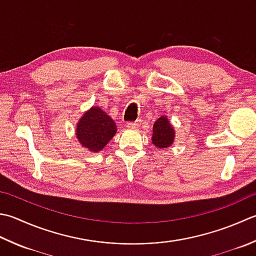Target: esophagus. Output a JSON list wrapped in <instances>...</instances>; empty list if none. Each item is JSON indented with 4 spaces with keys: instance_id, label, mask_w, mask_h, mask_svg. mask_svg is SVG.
Wrapping results in <instances>:
<instances>
[{
    "instance_id": "34e87169",
    "label": "esophagus",
    "mask_w": 256,
    "mask_h": 256,
    "mask_svg": "<svg viewBox=\"0 0 256 256\" xmlns=\"http://www.w3.org/2000/svg\"><path fill=\"white\" fill-rule=\"evenodd\" d=\"M126 126L128 128H138L140 126H141V120H138V121H135V122H128L126 124Z\"/></svg>"
}]
</instances>
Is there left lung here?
I'll use <instances>...</instances> for the list:
<instances>
[{
	"instance_id": "1",
	"label": "left lung",
	"mask_w": 256,
	"mask_h": 256,
	"mask_svg": "<svg viewBox=\"0 0 256 256\" xmlns=\"http://www.w3.org/2000/svg\"><path fill=\"white\" fill-rule=\"evenodd\" d=\"M175 132L166 116H160L153 125L152 143L158 148H168L174 142Z\"/></svg>"
}]
</instances>
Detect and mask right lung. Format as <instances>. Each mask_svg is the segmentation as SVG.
Wrapping results in <instances>:
<instances>
[{
	"label": "right lung",
	"instance_id": "right-lung-1",
	"mask_svg": "<svg viewBox=\"0 0 256 256\" xmlns=\"http://www.w3.org/2000/svg\"><path fill=\"white\" fill-rule=\"evenodd\" d=\"M116 133V124L98 106H92L80 118L76 125V138L82 146L91 152L105 148Z\"/></svg>",
	"mask_w": 256,
	"mask_h": 256
}]
</instances>
